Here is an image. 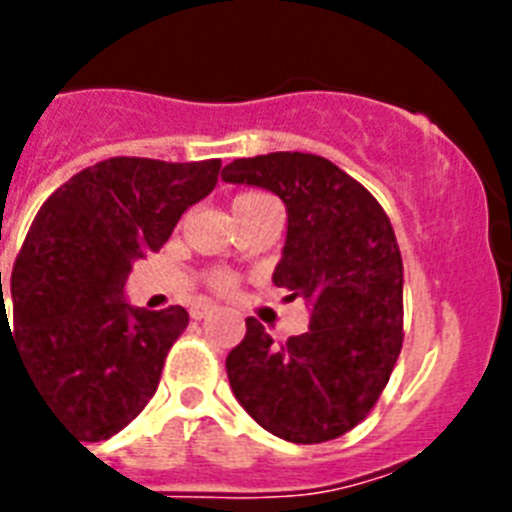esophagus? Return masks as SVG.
<instances>
[{"mask_svg": "<svg viewBox=\"0 0 512 512\" xmlns=\"http://www.w3.org/2000/svg\"><path fill=\"white\" fill-rule=\"evenodd\" d=\"M215 311H217V305L199 303V305H193V308H191V319L201 321V319H207V316H212Z\"/></svg>", "mask_w": 512, "mask_h": 512, "instance_id": "34e87169", "label": "esophagus"}]
</instances>
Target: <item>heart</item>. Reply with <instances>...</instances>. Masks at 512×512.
I'll use <instances>...</instances> for the list:
<instances>
[{
  "mask_svg": "<svg viewBox=\"0 0 512 512\" xmlns=\"http://www.w3.org/2000/svg\"><path fill=\"white\" fill-rule=\"evenodd\" d=\"M263 199H271V196H265V193H257V191L239 193V196L233 199V215H236V212H241V209L252 207V204H257V201H263ZM209 281H212V287L220 289V292H228V289L233 287V279L223 271L212 273V276H209Z\"/></svg>",
  "mask_w": 512,
  "mask_h": 512,
  "instance_id": "b5f03b06",
  "label": "heart"
}]
</instances>
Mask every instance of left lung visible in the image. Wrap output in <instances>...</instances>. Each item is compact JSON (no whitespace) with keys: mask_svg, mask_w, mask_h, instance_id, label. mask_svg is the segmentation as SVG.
I'll return each mask as SVG.
<instances>
[{"mask_svg":"<svg viewBox=\"0 0 512 512\" xmlns=\"http://www.w3.org/2000/svg\"><path fill=\"white\" fill-rule=\"evenodd\" d=\"M225 183L276 193L287 241L273 284L311 305V327L273 342L257 319L225 358L233 396L268 433L321 444L372 412L404 342V263L385 209L324 156L236 159Z\"/></svg>","mask_w":512,"mask_h":512,"instance_id":"obj_1","label":"left lung"}]
</instances>
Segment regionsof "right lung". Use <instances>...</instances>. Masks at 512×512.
<instances>
[{
	"instance_id": "obj_1",
	"label": "right lung",
	"mask_w": 512,
	"mask_h": 512,
	"mask_svg": "<svg viewBox=\"0 0 512 512\" xmlns=\"http://www.w3.org/2000/svg\"><path fill=\"white\" fill-rule=\"evenodd\" d=\"M217 175L220 159L114 156L76 172L36 212L10 279L15 342L39 398L79 441L111 438L156 393L188 313L132 308L124 284Z\"/></svg>"
}]
</instances>
